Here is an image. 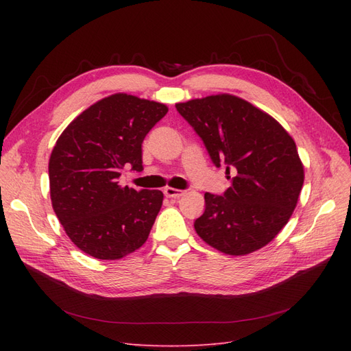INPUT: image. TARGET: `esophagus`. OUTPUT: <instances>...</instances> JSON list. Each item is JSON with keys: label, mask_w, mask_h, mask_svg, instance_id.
<instances>
[{"label": "esophagus", "mask_w": 351, "mask_h": 351, "mask_svg": "<svg viewBox=\"0 0 351 351\" xmlns=\"http://www.w3.org/2000/svg\"><path fill=\"white\" fill-rule=\"evenodd\" d=\"M183 190H180V189H173V187H165L164 189V195L167 196V197H171V199H178L180 196H183Z\"/></svg>", "instance_id": "esophagus-1"}]
</instances>
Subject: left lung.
<instances>
[{"label":"left lung","mask_w":351,"mask_h":351,"mask_svg":"<svg viewBox=\"0 0 351 351\" xmlns=\"http://www.w3.org/2000/svg\"><path fill=\"white\" fill-rule=\"evenodd\" d=\"M215 167L234 174L224 195L205 193L195 221L199 237L227 254H247L289 222L303 186V165L291 136L271 115L232 95L177 104Z\"/></svg>","instance_id":"1"}]
</instances>
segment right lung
Listing matches in <instances>:
<instances>
[{"instance_id":"obj_1","label":"right lung","mask_w":351,"mask_h":351,"mask_svg":"<svg viewBox=\"0 0 351 351\" xmlns=\"http://www.w3.org/2000/svg\"><path fill=\"white\" fill-rule=\"evenodd\" d=\"M167 112L164 104L115 93L84 110L58 137L48 167L52 208L84 253L121 259L147 240L164 195L121 187L119 178L125 168H143V139Z\"/></svg>"}]
</instances>
